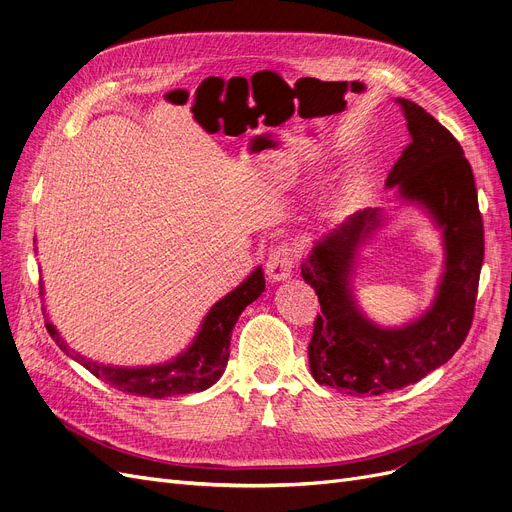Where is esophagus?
<instances>
[{
  "instance_id": "obj_1",
  "label": "esophagus",
  "mask_w": 512,
  "mask_h": 512,
  "mask_svg": "<svg viewBox=\"0 0 512 512\" xmlns=\"http://www.w3.org/2000/svg\"><path fill=\"white\" fill-rule=\"evenodd\" d=\"M293 268H295V257H293V251L288 249L286 244H280V247H276L270 253L268 263H265V272H268L272 282L286 280L288 276H291Z\"/></svg>"
}]
</instances>
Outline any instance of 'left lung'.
Returning <instances> with one entry per match:
<instances>
[{"instance_id": "8db88e82", "label": "left lung", "mask_w": 512, "mask_h": 512, "mask_svg": "<svg viewBox=\"0 0 512 512\" xmlns=\"http://www.w3.org/2000/svg\"><path fill=\"white\" fill-rule=\"evenodd\" d=\"M410 144L387 175L399 201L427 209L443 234L446 270L433 305L402 328L370 322L355 303V251L381 226L379 209L353 213L316 242L301 263L322 314L307 353L316 383L349 395H383L418 383L446 364L469 335L483 263V219L475 177L452 133L425 108L397 98Z\"/></svg>"}]
</instances>
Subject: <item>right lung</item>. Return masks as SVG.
I'll use <instances>...</instances> for the list:
<instances>
[{
	"instance_id": "add662e5",
	"label": "right lung",
	"mask_w": 512,
	"mask_h": 512,
	"mask_svg": "<svg viewBox=\"0 0 512 512\" xmlns=\"http://www.w3.org/2000/svg\"><path fill=\"white\" fill-rule=\"evenodd\" d=\"M265 291L263 270L255 268V272L236 286L232 293L224 299H219L203 320L201 330H198L192 345L177 355L175 360L159 364V366H144V368H119V366H104L83 358V355L69 349L58 335V330L50 320H46V328L50 337L58 343V347L71 355L75 362L90 370L94 376L106 385L115 387L123 393L144 395V397H171V395H186L209 389L219 381L224 374L230 355V339L234 324L242 309L253 303ZM43 295V286H41Z\"/></svg>"
}]
</instances>
